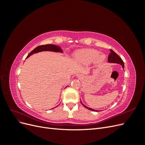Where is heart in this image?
Masks as SVG:
<instances>
[{
	"label": "heart",
	"mask_w": 145,
	"mask_h": 145,
	"mask_svg": "<svg viewBox=\"0 0 145 145\" xmlns=\"http://www.w3.org/2000/svg\"><path fill=\"white\" fill-rule=\"evenodd\" d=\"M98 51L93 49H82L77 51L76 52V56L77 57H79L85 60L87 62H91L95 57L98 54ZM105 57V55L100 54L98 57L99 62H102Z\"/></svg>",
	"instance_id": "obj_1"
}]
</instances>
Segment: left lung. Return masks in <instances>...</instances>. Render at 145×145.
Returning <instances> with one entry per match:
<instances>
[{
    "label": "left lung",
    "mask_w": 145,
    "mask_h": 145,
    "mask_svg": "<svg viewBox=\"0 0 145 145\" xmlns=\"http://www.w3.org/2000/svg\"><path fill=\"white\" fill-rule=\"evenodd\" d=\"M108 62H109V63H118V64H120L122 66V68H124V63H123V61L122 60V59L119 56H118L116 52L112 51V50H110V53H109V55L108 56ZM81 103L82 102H81ZM83 105V106H85L86 108L89 109V110L91 111H97V110H95V109H93L92 108H88L85 105Z\"/></svg>",
    "instance_id": "1"
}]
</instances>
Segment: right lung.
I'll return each mask as SVG.
<instances>
[{
	"instance_id": "1",
	"label": "right lung",
	"mask_w": 145,
	"mask_h": 145,
	"mask_svg": "<svg viewBox=\"0 0 145 145\" xmlns=\"http://www.w3.org/2000/svg\"><path fill=\"white\" fill-rule=\"evenodd\" d=\"M54 51V52H62V50H61V48L59 46H57L55 45H52V44H49V45H40L36 47L34 49L30 52V53L28 55L27 57V59L29 57L32 55L34 53H37V52H41V51Z\"/></svg>"
}]
</instances>
